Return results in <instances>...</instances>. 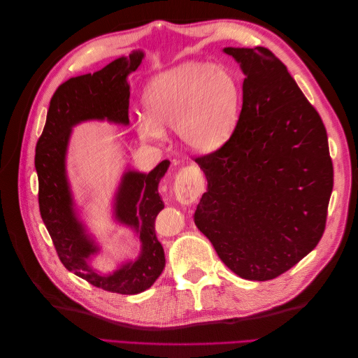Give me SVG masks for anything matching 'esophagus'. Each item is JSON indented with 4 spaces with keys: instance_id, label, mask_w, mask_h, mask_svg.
I'll return each mask as SVG.
<instances>
[{
    "instance_id": "34e87169",
    "label": "esophagus",
    "mask_w": 358,
    "mask_h": 358,
    "mask_svg": "<svg viewBox=\"0 0 358 358\" xmlns=\"http://www.w3.org/2000/svg\"><path fill=\"white\" fill-rule=\"evenodd\" d=\"M204 189V180L201 176V171L197 166H187L179 170V173L175 178V185H173V191L175 196L180 203H194Z\"/></svg>"
}]
</instances>
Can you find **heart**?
I'll use <instances>...</instances> for the list:
<instances>
[{
  "label": "heart",
  "instance_id": "heart-1",
  "mask_svg": "<svg viewBox=\"0 0 358 358\" xmlns=\"http://www.w3.org/2000/svg\"><path fill=\"white\" fill-rule=\"evenodd\" d=\"M241 86L222 67L206 62H183L161 73L143 92L148 119H140L145 138L164 136L162 127L178 129L194 150L208 152L220 148L233 133L239 115Z\"/></svg>",
  "mask_w": 358,
  "mask_h": 358
}]
</instances>
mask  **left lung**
<instances>
[{
  "label": "left lung",
  "instance_id": "1",
  "mask_svg": "<svg viewBox=\"0 0 358 358\" xmlns=\"http://www.w3.org/2000/svg\"><path fill=\"white\" fill-rule=\"evenodd\" d=\"M245 73L233 134L194 157L208 191L194 213L222 263L249 280L285 273L326 230L333 162L326 127L273 52L225 48Z\"/></svg>",
  "mask_w": 358,
  "mask_h": 358
}]
</instances>
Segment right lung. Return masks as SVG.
<instances>
[{
  "instance_id": "obj_1",
  "label": "right lung",
  "mask_w": 358,
  "mask_h": 358,
  "mask_svg": "<svg viewBox=\"0 0 358 358\" xmlns=\"http://www.w3.org/2000/svg\"><path fill=\"white\" fill-rule=\"evenodd\" d=\"M143 53L119 58L94 74H83L61 83L53 92L46 124L36 146L38 176V206L41 220L50 234L55 251L67 270L91 285L117 294H137L152 285L166 264L164 249L157 239L155 218L164 208L158 183L169 169L164 159L148 175L127 171L116 200V216L133 225L143 249L136 263H129L109 276L94 272L88 258L95 252L82 225L74 218L71 197L64 170L70 128L85 119H110L128 124V73L142 62Z\"/></svg>"
}]
</instances>
